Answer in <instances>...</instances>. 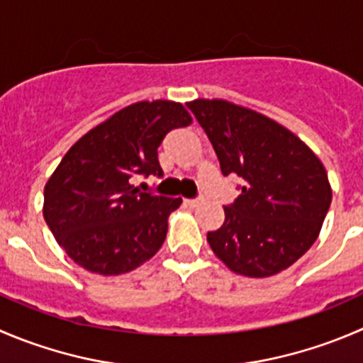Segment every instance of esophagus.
Returning <instances> with one entry per match:
<instances>
[{
    "label": "esophagus",
    "instance_id": "1",
    "mask_svg": "<svg viewBox=\"0 0 363 363\" xmlns=\"http://www.w3.org/2000/svg\"><path fill=\"white\" fill-rule=\"evenodd\" d=\"M200 202H202V200H200V199H186L184 200V203L188 207H199Z\"/></svg>",
    "mask_w": 363,
    "mask_h": 363
}]
</instances>
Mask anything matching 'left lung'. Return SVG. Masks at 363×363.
I'll list each match as a JSON object with an SVG mask.
<instances>
[{
  "label": "left lung",
  "mask_w": 363,
  "mask_h": 363,
  "mask_svg": "<svg viewBox=\"0 0 363 363\" xmlns=\"http://www.w3.org/2000/svg\"><path fill=\"white\" fill-rule=\"evenodd\" d=\"M186 106L206 131L221 174L242 179L207 242L234 273L262 279L296 262L318 239L332 202L319 157L275 121L221 99Z\"/></svg>",
  "instance_id": "left-lung-1"
}]
</instances>
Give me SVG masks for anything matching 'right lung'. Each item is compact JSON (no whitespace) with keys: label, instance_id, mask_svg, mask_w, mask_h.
<instances>
[{"label":"right lung","instance_id":"obj_1","mask_svg":"<svg viewBox=\"0 0 363 363\" xmlns=\"http://www.w3.org/2000/svg\"><path fill=\"white\" fill-rule=\"evenodd\" d=\"M191 124L184 106L142 101L88 131L63 156L44 188V218L67 255L99 275H122L163 245L181 199L140 191L136 175L163 170L157 147Z\"/></svg>","mask_w":363,"mask_h":363}]
</instances>
